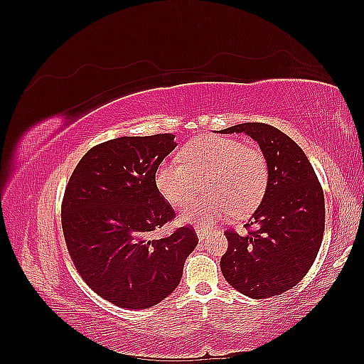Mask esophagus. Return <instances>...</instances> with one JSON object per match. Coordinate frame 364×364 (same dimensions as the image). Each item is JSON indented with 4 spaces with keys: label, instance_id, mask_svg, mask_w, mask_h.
<instances>
[{
    "label": "esophagus",
    "instance_id": "34e87169",
    "mask_svg": "<svg viewBox=\"0 0 364 364\" xmlns=\"http://www.w3.org/2000/svg\"><path fill=\"white\" fill-rule=\"evenodd\" d=\"M196 234H197V237H199V240H205V238H208V235H209L208 230H205V229H202V228H197V229H196Z\"/></svg>",
    "mask_w": 364,
    "mask_h": 364
}]
</instances>
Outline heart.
<instances>
[{
    "label": "heart",
    "mask_w": 364,
    "mask_h": 364,
    "mask_svg": "<svg viewBox=\"0 0 364 364\" xmlns=\"http://www.w3.org/2000/svg\"><path fill=\"white\" fill-rule=\"evenodd\" d=\"M181 158L183 164L171 161L158 165L155 185L164 199L182 206L199 190V181L205 179V190L211 193L183 208V223L208 228L232 214H246L267 190L269 164L264 153L237 139L197 136L182 147Z\"/></svg>",
    "instance_id": "1"
}]
</instances>
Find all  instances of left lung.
Here are the masks:
<instances>
[{
	"label": "left lung",
	"mask_w": 364,
	"mask_h": 364,
	"mask_svg": "<svg viewBox=\"0 0 364 364\" xmlns=\"http://www.w3.org/2000/svg\"><path fill=\"white\" fill-rule=\"evenodd\" d=\"M222 132L255 139L269 164L262 202L245 234L225 230L229 246L220 259L234 289L266 299L293 289L313 266L325 230L323 190L302 149L277 127L243 123Z\"/></svg>",
	"instance_id": "1"
}]
</instances>
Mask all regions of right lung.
I'll list each match as a JSON object with an SVG mask.
<instances>
[{
	"label": "right lung",
	"mask_w": 364,
	"mask_h": 364,
	"mask_svg": "<svg viewBox=\"0 0 364 364\" xmlns=\"http://www.w3.org/2000/svg\"><path fill=\"white\" fill-rule=\"evenodd\" d=\"M174 147L173 134L102 142L86 151L65 188L70 257L83 281L117 306L139 310L165 299L199 243L193 226L151 237L176 217L155 185L158 165Z\"/></svg>",
	"instance_id": "right-lung-1"
}]
</instances>
